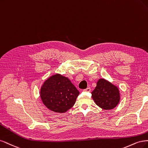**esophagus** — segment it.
<instances>
[{
	"mask_svg": "<svg viewBox=\"0 0 148 148\" xmlns=\"http://www.w3.org/2000/svg\"><path fill=\"white\" fill-rule=\"evenodd\" d=\"M84 91L85 92H90V91H91V88H90V87H88L87 88H85L84 90Z\"/></svg>",
	"mask_w": 148,
	"mask_h": 148,
	"instance_id": "obj_1",
	"label": "esophagus"
}]
</instances>
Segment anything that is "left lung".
Here are the masks:
<instances>
[{
  "label": "left lung",
  "instance_id": "8db88e82",
  "mask_svg": "<svg viewBox=\"0 0 148 148\" xmlns=\"http://www.w3.org/2000/svg\"><path fill=\"white\" fill-rule=\"evenodd\" d=\"M92 97L97 105L105 110L116 108L121 99L117 87L104 79L98 80L97 87L92 92Z\"/></svg>",
  "mask_w": 148,
  "mask_h": 148
}]
</instances>
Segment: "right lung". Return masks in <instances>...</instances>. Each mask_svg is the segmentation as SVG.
Here are the masks:
<instances>
[{
  "mask_svg": "<svg viewBox=\"0 0 148 148\" xmlns=\"http://www.w3.org/2000/svg\"><path fill=\"white\" fill-rule=\"evenodd\" d=\"M79 92L71 80L60 74L47 79L42 85L40 96L44 105L50 110L64 113L72 108Z\"/></svg>",
  "mask_w": 148,
  "mask_h": 148,
  "instance_id": "right-lung-1",
  "label": "right lung"
}]
</instances>
